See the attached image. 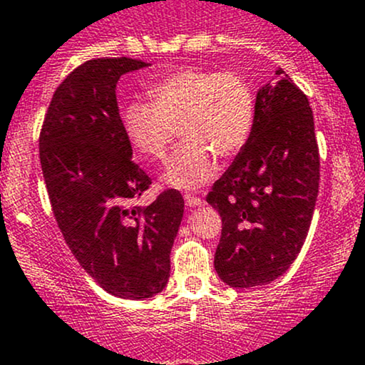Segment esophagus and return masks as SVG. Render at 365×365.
Masks as SVG:
<instances>
[{
	"label": "esophagus",
	"instance_id": "1",
	"mask_svg": "<svg viewBox=\"0 0 365 365\" xmlns=\"http://www.w3.org/2000/svg\"><path fill=\"white\" fill-rule=\"evenodd\" d=\"M184 203H186V207H202L205 203L200 196H195V195H186L184 196Z\"/></svg>",
	"mask_w": 365,
	"mask_h": 365
}]
</instances>
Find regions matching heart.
I'll return each instance as SVG.
<instances>
[{
  "instance_id": "obj_1",
  "label": "heart",
  "mask_w": 365,
  "mask_h": 365,
  "mask_svg": "<svg viewBox=\"0 0 365 365\" xmlns=\"http://www.w3.org/2000/svg\"><path fill=\"white\" fill-rule=\"evenodd\" d=\"M153 101H133L122 112L130 145L148 158L163 160L172 141L182 146L167 165L163 181L196 190L217 174V157H235L255 124V94L243 76L182 68L150 89Z\"/></svg>"
}]
</instances>
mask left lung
Listing matches in <instances>:
<instances>
[{"label": "left lung", "instance_id": "left-lung-1", "mask_svg": "<svg viewBox=\"0 0 365 365\" xmlns=\"http://www.w3.org/2000/svg\"><path fill=\"white\" fill-rule=\"evenodd\" d=\"M257 93L245 148L215 181L207 202L222 219L214 267L232 288L269 284L300 253L319 193L312 108L282 68Z\"/></svg>", "mask_w": 365, "mask_h": 365}]
</instances>
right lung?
I'll return each mask as SVG.
<instances>
[{"label": "right lung", "mask_w": 365, "mask_h": 365, "mask_svg": "<svg viewBox=\"0 0 365 365\" xmlns=\"http://www.w3.org/2000/svg\"><path fill=\"white\" fill-rule=\"evenodd\" d=\"M148 67L134 58L84 61L63 79L48 106L39 158L65 243L106 293L141 300L170 276V250L184 214L179 191L148 207L133 205L151 179L133 162L118 115L120 76Z\"/></svg>", "instance_id": "obj_1"}]
</instances>
